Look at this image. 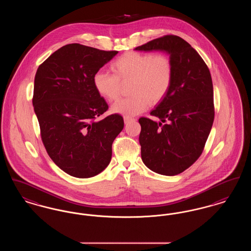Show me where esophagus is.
Listing matches in <instances>:
<instances>
[{"instance_id": "obj_1", "label": "esophagus", "mask_w": 251, "mask_h": 251, "mask_svg": "<svg viewBox=\"0 0 251 251\" xmlns=\"http://www.w3.org/2000/svg\"><path fill=\"white\" fill-rule=\"evenodd\" d=\"M134 119H132V118H130V117H124V122L127 124V123H130L131 121H133Z\"/></svg>"}]
</instances>
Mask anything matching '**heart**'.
<instances>
[{
    "instance_id": "1",
    "label": "heart",
    "mask_w": 251,
    "mask_h": 251,
    "mask_svg": "<svg viewBox=\"0 0 251 251\" xmlns=\"http://www.w3.org/2000/svg\"><path fill=\"white\" fill-rule=\"evenodd\" d=\"M114 74L97 72L93 84L97 92L109 101L120 97L122 84H130L131 97L112 106V112L124 117L141 114L150 103L161 101L173 82V64L166 54L129 51L111 65Z\"/></svg>"
}]
</instances>
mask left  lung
<instances>
[{"label":"left lung","instance_id":"left-lung-1","mask_svg":"<svg viewBox=\"0 0 251 251\" xmlns=\"http://www.w3.org/2000/svg\"><path fill=\"white\" fill-rule=\"evenodd\" d=\"M135 50H162L173 64V82L151 115L140 118L139 143L146 167L158 174L175 176L201 155L215 119L211 73L201 55L178 36L153 39Z\"/></svg>","mask_w":251,"mask_h":251}]
</instances>
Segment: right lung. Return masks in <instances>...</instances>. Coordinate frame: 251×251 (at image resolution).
<instances>
[{
    "label": "right lung",
    "instance_id": "1",
    "mask_svg": "<svg viewBox=\"0 0 251 251\" xmlns=\"http://www.w3.org/2000/svg\"><path fill=\"white\" fill-rule=\"evenodd\" d=\"M117 53L72 43L36 71L33 105L42 142L54 164L73 177L90 178L104 170L124 127L119 114L98 119L108 104L93 84L96 73Z\"/></svg>",
    "mask_w": 251,
    "mask_h": 251
}]
</instances>
